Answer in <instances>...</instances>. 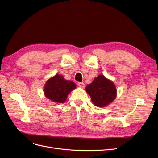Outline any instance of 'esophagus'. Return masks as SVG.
Returning a JSON list of instances; mask_svg holds the SVG:
<instances>
[{
  "label": "esophagus",
  "mask_w": 158,
  "mask_h": 158,
  "mask_svg": "<svg viewBox=\"0 0 158 158\" xmlns=\"http://www.w3.org/2000/svg\"><path fill=\"white\" fill-rule=\"evenodd\" d=\"M78 85H79V87L82 88H84V86H85V84H84V82H78Z\"/></svg>",
  "instance_id": "obj_1"
}]
</instances>
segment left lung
Here are the masks:
<instances>
[{"mask_svg":"<svg viewBox=\"0 0 158 158\" xmlns=\"http://www.w3.org/2000/svg\"><path fill=\"white\" fill-rule=\"evenodd\" d=\"M85 90L89 95L94 105L98 107L107 106L116 98V88L111 81L103 75H99L92 84H88Z\"/></svg>","mask_w":158,"mask_h":158,"instance_id":"8db88e82","label":"left lung"}]
</instances>
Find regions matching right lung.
Masks as SVG:
<instances>
[{
  "label": "right lung",
  "mask_w": 158,
  "mask_h": 158,
  "mask_svg": "<svg viewBox=\"0 0 158 158\" xmlns=\"http://www.w3.org/2000/svg\"><path fill=\"white\" fill-rule=\"evenodd\" d=\"M76 88V85L72 81L66 80L59 74L47 81L44 92L45 96L56 103H63L72 90Z\"/></svg>",
  "instance_id": "add662e5"
}]
</instances>
